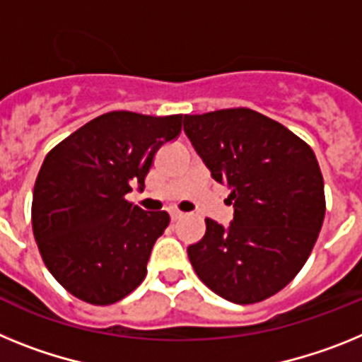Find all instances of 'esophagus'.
Wrapping results in <instances>:
<instances>
[{"label":"esophagus","instance_id":"1","mask_svg":"<svg viewBox=\"0 0 362 362\" xmlns=\"http://www.w3.org/2000/svg\"><path fill=\"white\" fill-rule=\"evenodd\" d=\"M182 216H184V213L182 211H177V209H173L171 211V220H180Z\"/></svg>","mask_w":362,"mask_h":362}]
</instances>
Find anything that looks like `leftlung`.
Segmentation results:
<instances>
[{
    "label": "left lung",
    "instance_id": "8db88e82",
    "mask_svg": "<svg viewBox=\"0 0 362 362\" xmlns=\"http://www.w3.org/2000/svg\"><path fill=\"white\" fill-rule=\"evenodd\" d=\"M184 131L211 177L228 185L229 228L206 218L187 247L200 281L229 303L255 304L290 284L325 220L315 153L290 129L246 107L185 115Z\"/></svg>",
    "mask_w": 362,
    "mask_h": 362
}]
</instances>
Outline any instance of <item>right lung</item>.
<instances>
[{
    "label": "right lung",
    "instance_id": "add662e5",
    "mask_svg": "<svg viewBox=\"0 0 362 362\" xmlns=\"http://www.w3.org/2000/svg\"><path fill=\"white\" fill-rule=\"evenodd\" d=\"M182 115L112 111L49 151L33 194V231L47 269L71 295L109 306L142 284L165 211H144L125 194L142 191L156 151L180 134Z\"/></svg>",
    "mask_w": 362,
    "mask_h": 362
}]
</instances>
